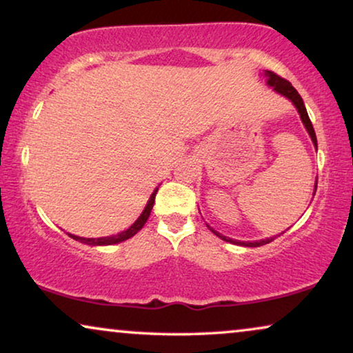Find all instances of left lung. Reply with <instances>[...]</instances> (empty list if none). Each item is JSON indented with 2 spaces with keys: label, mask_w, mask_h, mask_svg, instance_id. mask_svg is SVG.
Listing matches in <instances>:
<instances>
[{
  "label": "left lung",
  "mask_w": 353,
  "mask_h": 353,
  "mask_svg": "<svg viewBox=\"0 0 353 353\" xmlns=\"http://www.w3.org/2000/svg\"><path fill=\"white\" fill-rule=\"evenodd\" d=\"M264 75L267 77V84L269 86L274 88V91H276L278 94H281V96H285L290 99V101L294 103V107L297 108V112H299L301 115V120L302 123H304V126L307 129V132H309V136L312 139V142H314V145L316 148V136H315V129L314 126H312V121L309 115H307V110H305V105H304V101H302V97L299 96V92L296 91L294 88H292V84L290 81H286L285 78L278 77L276 73L270 72V70H265ZM315 190H316V182H315ZM315 195V193H314ZM210 227V225H208ZM210 230L214 233V235H217L219 238H222L224 241H228V243H233V245H240V246H250V248H257V246H262V245H267V243L274 241V236L272 238H265V240H259V241H238V240H232V238H227L224 235H221L219 232L212 230V228L210 227Z\"/></svg>",
  "instance_id": "1"
}]
</instances>
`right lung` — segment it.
I'll return each instance as SVG.
<instances>
[{
	"label": "right lung",
	"instance_id": "right-lung-1",
	"mask_svg": "<svg viewBox=\"0 0 353 353\" xmlns=\"http://www.w3.org/2000/svg\"><path fill=\"white\" fill-rule=\"evenodd\" d=\"M157 192H158V188H155V190H153V193H152V196H150V200L147 201V206L143 208V211H142V214L139 216V219L134 222V224L128 228V230H125V232H121V233H118V235H112V236H102V238H83V236H77V235H70V233H68V235H70L73 240H78V241H81V243H84V245H91V246H105V245H115V243H121V241H125V240H128V238H131V236H134L136 235V233L141 230V228L145 225V222H147V219H148V216H150V212H152V208H153V203H155V195H157Z\"/></svg>",
	"mask_w": 353,
	"mask_h": 353
}]
</instances>
